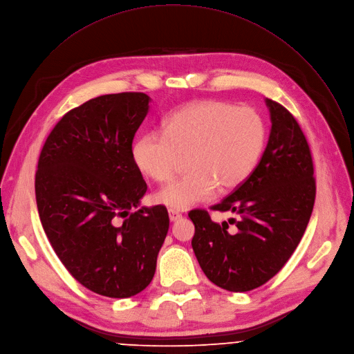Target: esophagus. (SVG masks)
I'll list each match as a JSON object with an SVG mask.
<instances>
[{
    "label": "esophagus",
    "instance_id": "34e87169",
    "mask_svg": "<svg viewBox=\"0 0 354 354\" xmlns=\"http://www.w3.org/2000/svg\"><path fill=\"white\" fill-rule=\"evenodd\" d=\"M169 218H170V222H176L181 219V214H178V212L174 209H169Z\"/></svg>",
    "mask_w": 354,
    "mask_h": 354
}]
</instances>
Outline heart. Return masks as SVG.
<instances>
[{"label": "heart", "mask_w": 354, "mask_h": 354, "mask_svg": "<svg viewBox=\"0 0 354 354\" xmlns=\"http://www.w3.org/2000/svg\"><path fill=\"white\" fill-rule=\"evenodd\" d=\"M266 136V122L255 109L202 100L171 114L163 131L139 136L132 158L145 176L166 183L188 156L189 171L156 194L159 203L185 210L214 198L219 187L241 185L255 169Z\"/></svg>", "instance_id": "b5f03b06"}]
</instances>
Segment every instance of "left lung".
Listing matches in <instances>:
<instances>
[{"label":"left lung","instance_id":"left-lung-1","mask_svg":"<svg viewBox=\"0 0 354 354\" xmlns=\"http://www.w3.org/2000/svg\"><path fill=\"white\" fill-rule=\"evenodd\" d=\"M272 128L265 152L250 174L212 210L233 212L227 222H212L194 209L192 250L206 277L229 292H250L272 279L297 248L315 201V178L307 139L280 103L266 99Z\"/></svg>","mask_w":354,"mask_h":354}]
</instances>
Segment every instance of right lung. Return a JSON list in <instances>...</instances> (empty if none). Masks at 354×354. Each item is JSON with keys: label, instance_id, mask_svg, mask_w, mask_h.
<instances>
[{"label": "right lung", "instance_id": "obj_1", "mask_svg": "<svg viewBox=\"0 0 354 354\" xmlns=\"http://www.w3.org/2000/svg\"><path fill=\"white\" fill-rule=\"evenodd\" d=\"M149 100L122 92L69 110L47 136L36 170L37 210L53 250L82 286L111 299L151 283L169 230L163 205L136 209L148 185L132 140Z\"/></svg>", "mask_w": 354, "mask_h": 354}]
</instances>
